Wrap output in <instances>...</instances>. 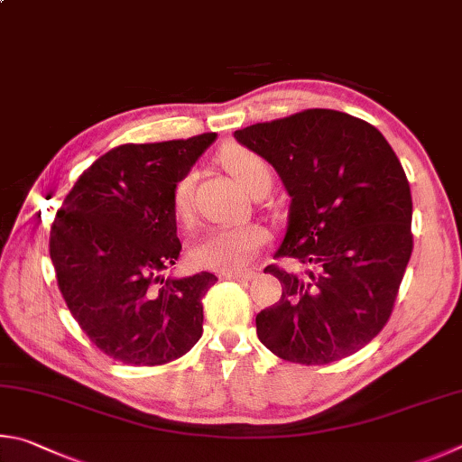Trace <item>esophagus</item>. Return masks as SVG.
<instances>
[{
	"label": "esophagus",
	"mask_w": 462,
	"mask_h": 462,
	"mask_svg": "<svg viewBox=\"0 0 462 462\" xmlns=\"http://www.w3.org/2000/svg\"><path fill=\"white\" fill-rule=\"evenodd\" d=\"M225 280H237V282H247L255 278V272H226L223 273Z\"/></svg>",
	"instance_id": "34e87169"
}]
</instances>
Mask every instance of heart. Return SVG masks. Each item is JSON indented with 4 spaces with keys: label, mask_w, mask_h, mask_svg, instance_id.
Returning <instances> with one entry per match:
<instances>
[{
    "label": "heart",
    "mask_w": 462,
    "mask_h": 462,
    "mask_svg": "<svg viewBox=\"0 0 462 462\" xmlns=\"http://www.w3.org/2000/svg\"><path fill=\"white\" fill-rule=\"evenodd\" d=\"M223 164L249 190H255L262 182L270 180L268 164L247 150H226L223 153ZM194 184H197V172L186 170L172 190L174 215L184 226H190L194 221ZM265 244H268V231L262 225L215 226L194 244L192 257L205 268L236 272L252 263Z\"/></svg>",
    "instance_id": "b5f03b06"
}]
</instances>
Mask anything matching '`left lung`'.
<instances>
[{
	"label": "left lung",
	"instance_id": "obj_1",
	"mask_svg": "<svg viewBox=\"0 0 462 462\" xmlns=\"http://www.w3.org/2000/svg\"><path fill=\"white\" fill-rule=\"evenodd\" d=\"M290 194L288 229L268 265L282 298L255 317L280 359L325 365L363 349L390 320L411 247V194L379 129L349 113L306 109L237 129Z\"/></svg>",
	"mask_w": 462,
	"mask_h": 462
}]
</instances>
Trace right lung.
<instances>
[{
	"instance_id": "1",
	"label": "right lung",
	"mask_w": 462,
	"mask_h": 462,
	"mask_svg": "<svg viewBox=\"0 0 462 462\" xmlns=\"http://www.w3.org/2000/svg\"><path fill=\"white\" fill-rule=\"evenodd\" d=\"M217 134L124 143L95 160L51 229L60 294L83 333L127 365H164L202 335L208 272L164 278L180 255L172 190Z\"/></svg>"
}]
</instances>
